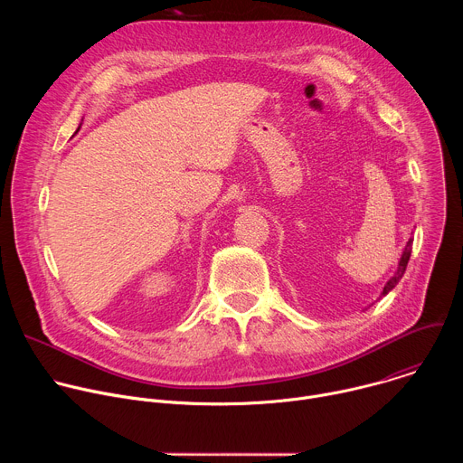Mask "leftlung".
<instances>
[{"label":"left lung","mask_w":463,"mask_h":463,"mask_svg":"<svg viewBox=\"0 0 463 463\" xmlns=\"http://www.w3.org/2000/svg\"><path fill=\"white\" fill-rule=\"evenodd\" d=\"M412 238H409V241H407V245H405V249H403V252H402V258H400V261H398V269H395V273L390 277V280L384 284V288H383V291H381V297H384V295H388L395 286H398V282L403 279V275H405V269H407V263H409V260H411V252H412Z\"/></svg>","instance_id":"8db88e82"}]
</instances>
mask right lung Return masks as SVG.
<instances>
[{"mask_svg":"<svg viewBox=\"0 0 463 463\" xmlns=\"http://www.w3.org/2000/svg\"><path fill=\"white\" fill-rule=\"evenodd\" d=\"M79 129H80V126H79ZM79 129H77V131H79Z\"/></svg>","mask_w":463,"mask_h":463,"instance_id":"right-lung-1","label":"right lung"}]
</instances>
